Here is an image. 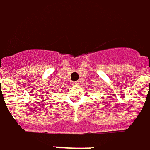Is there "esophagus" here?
I'll return each instance as SVG.
<instances>
[{
  "instance_id": "esophagus-1",
  "label": "esophagus",
  "mask_w": 150,
  "mask_h": 150,
  "mask_svg": "<svg viewBox=\"0 0 150 150\" xmlns=\"http://www.w3.org/2000/svg\"><path fill=\"white\" fill-rule=\"evenodd\" d=\"M73 85H74V86H78V85H79V81H75V82H73Z\"/></svg>"
}]
</instances>
